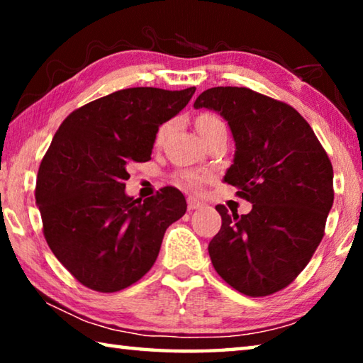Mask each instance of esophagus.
Returning <instances> with one entry per match:
<instances>
[{
  "instance_id": "1",
  "label": "esophagus",
  "mask_w": 363,
  "mask_h": 363,
  "mask_svg": "<svg viewBox=\"0 0 363 363\" xmlns=\"http://www.w3.org/2000/svg\"><path fill=\"white\" fill-rule=\"evenodd\" d=\"M187 206H189V210H199V208H203L205 205H203V201L196 200L195 196H189Z\"/></svg>"
}]
</instances>
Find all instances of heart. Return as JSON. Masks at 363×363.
Here are the masks:
<instances>
[{"instance_id":"1","label":"heart","mask_w":363,"mask_h":363,"mask_svg":"<svg viewBox=\"0 0 363 363\" xmlns=\"http://www.w3.org/2000/svg\"><path fill=\"white\" fill-rule=\"evenodd\" d=\"M219 125H224V123L220 121L218 116L210 115V113L201 115V116H199V120H196V130H199L200 136H203L205 133H208L210 130H213V128H216ZM168 131H169V125L167 123V125H163L158 130L157 143H162L164 136L168 134ZM179 179H181L182 184H186V186H189V187H199L200 182H201V177L196 173H184V174L179 176Z\"/></svg>"}]
</instances>
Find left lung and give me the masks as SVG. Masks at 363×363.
<instances>
[{"mask_svg": "<svg viewBox=\"0 0 363 363\" xmlns=\"http://www.w3.org/2000/svg\"><path fill=\"white\" fill-rule=\"evenodd\" d=\"M195 108L219 113L235 153L224 182L251 211L229 214L208 245L216 272L237 291L267 296L298 277L322 242L333 206V168L303 116L284 102L248 88L218 86L196 97Z\"/></svg>", "mask_w": 363, "mask_h": 363, "instance_id": "8db88e82", "label": "left lung"}]
</instances>
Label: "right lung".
Segmentation results:
<instances>
[{"mask_svg": "<svg viewBox=\"0 0 363 363\" xmlns=\"http://www.w3.org/2000/svg\"><path fill=\"white\" fill-rule=\"evenodd\" d=\"M195 88H128L86 104L59 126L36 181L49 248L79 284L120 291L155 262L164 232L187 203L174 187L144 201L125 192L128 164L150 160L158 128Z\"/></svg>", "mask_w": 363, "mask_h": 363, "instance_id": "right-lung-1", "label": "right lung"}]
</instances>
